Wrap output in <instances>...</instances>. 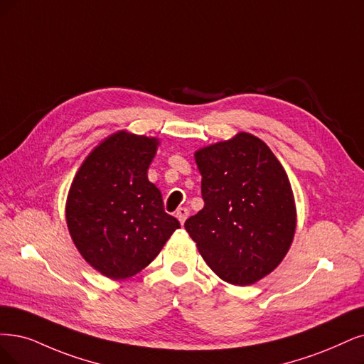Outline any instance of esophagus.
<instances>
[{
  "instance_id": "esophagus-1",
  "label": "esophagus",
  "mask_w": 364,
  "mask_h": 364,
  "mask_svg": "<svg viewBox=\"0 0 364 364\" xmlns=\"http://www.w3.org/2000/svg\"><path fill=\"white\" fill-rule=\"evenodd\" d=\"M175 218L180 220V223H184L186 219L189 218V210H187L186 207H180L177 211H175Z\"/></svg>"
}]
</instances>
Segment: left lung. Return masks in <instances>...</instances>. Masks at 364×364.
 Here are the masks:
<instances>
[{"mask_svg":"<svg viewBox=\"0 0 364 364\" xmlns=\"http://www.w3.org/2000/svg\"><path fill=\"white\" fill-rule=\"evenodd\" d=\"M204 208L184 223L207 265L246 287L288 253L297 213L288 175L259 138L241 132L195 153Z\"/></svg>","mask_w":364,"mask_h":364,"instance_id":"obj_1","label":"left lung"}]
</instances>
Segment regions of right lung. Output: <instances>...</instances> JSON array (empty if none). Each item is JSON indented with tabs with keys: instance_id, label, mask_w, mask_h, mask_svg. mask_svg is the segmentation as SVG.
Returning <instances> with one entry per match:
<instances>
[{
	"instance_id": "add662e5",
	"label": "right lung",
	"mask_w": 364,
	"mask_h": 364,
	"mask_svg": "<svg viewBox=\"0 0 364 364\" xmlns=\"http://www.w3.org/2000/svg\"><path fill=\"white\" fill-rule=\"evenodd\" d=\"M157 145L156 138L117 132L88 154L70 186L65 220L73 243L109 279L139 273L180 228L146 177Z\"/></svg>"
}]
</instances>
